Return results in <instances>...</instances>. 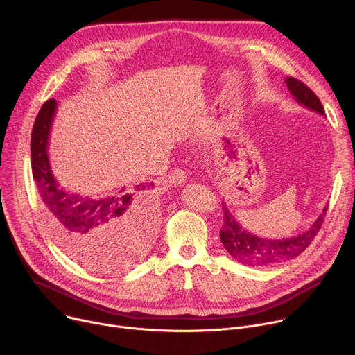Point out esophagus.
I'll list each match as a JSON object with an SVG mask.
<instances>
[{
	"instance_id": "esophagus-1",
	"label": "esophagus",
	"mask_w": 355,
	"mask_h": 355,
	"mask_svg": "<svg viewBox=\"0 0 355 355\" xmlns=\"http://www.w3.org/2000/svg\"><path fill=\"white\" fill-rule=\"evenodd\" d=\"M187 180V174L184 170L181 168H174L171 171V174L168 175V181L173 184V185H182Z\"/></svg>"
}]
</instances>
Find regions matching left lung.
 Returning a JSON list of instances; mask_svg holds the SVG:
<instances>
[{"mask_svg":"<svg viewBox=\"0 0 355 355\" xmlns=\"http://www.w3.org/2000/svg\"><path fill=\"white\" fill-rule=\"evenodd\" d=\"M285 84L289 94L299 105L324 116V110L320 99L308 85L293 77H286ZM222 207L223 226L219 232L220 240L226 251L236 261L250 267H266L297 257L300 252L306 250V247L312 243L313 237L318 234L327 211V207H324L323 212L318 216L313 225L306 232H302L297 236L284 239H267L256 236L243 229V226L229 211L226 202H223Z\"/></svg>","mask_w":355,"mask_h":355,"instance_id":"obj_1","label":"left lung"}]
</instances>
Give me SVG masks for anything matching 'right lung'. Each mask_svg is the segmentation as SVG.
I'll return each instance as SVG.
<instances>
[{"instance_id":"1","label":"right lung","mask_w":355,"mask_h":355,"mask_svg":"<svg viewBox=\"0 0 355 355\" xmlns=\"http://www.w3.org/2000/svg\"><path fill=\"white\" fill-rule=\"evenodd\" d=\"M58 110L56 99L42 105L32 129L31 159L47 226L67 254L98 272H115L140 257L153 234L156 208L147 193L155 185L92 199L63 188L49 160V137Z\"/></svg>"}]
</instances>
